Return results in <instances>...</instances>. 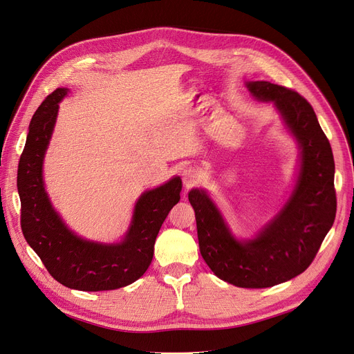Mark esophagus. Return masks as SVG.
I'll return each mask as SVG.
<instances>
[{"instance_id": "1", "label": "esophagus", "mask_w": 354, "mask_h": 354, "mask_svg": "<svg viewBox=\"0 0 354 354\" xmlns=\"http://www.w3.org/2000/svg\"><path fill=\"white\" fill-rule=\"evenodd\" d=\"M182 180H183V185L189 189V187L195 186L199 182V175L196 174V171L186 168L182 171Z\"/></svg>"}]
</instances>
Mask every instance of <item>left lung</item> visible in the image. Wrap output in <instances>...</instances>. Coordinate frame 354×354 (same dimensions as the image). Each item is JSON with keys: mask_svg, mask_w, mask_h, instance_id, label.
I'll list each match as a JSON object with an SVG mask.
<instances>
[{"mask_svg": "<svg viewBox=\"0 0 354 354\" xmlns=\"http://www.w3.org/2000/svg\"><path fill=\"white\" fill-rule=\"evenodd\" d=\"M259 101H273L300 147L292 196L256 238H233L221 212L202 189L189 192L201 254L219 279L238 288H270L310 266L336 218L335 159L312 105L300 93L268 81L246 82Z\"/></svg>", "mask_w": 354, "mask_h": 354, "instance_id": "1", "label": "left lung"}]
</instances>
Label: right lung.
<instances>
[{"label":"right lung","mask_w":354,"mask_h":354,"mask_svg":"<svg viewBox=\"0 0 354 354\" xmlns=\"http://www.w3.org/2000/svg\"><path fill=\"white\" fill-rule=\"evenodd\" d=\"M66 88H57L34 113L17 174L24 238L61 285L84 292L113 290L133 283L149 268L159 229L179 202L182 180L174 178L147 191L135 205L121 243L104 245L78 238L53 207L42 180V160Z\"/></svg>","instance_id":"obj_1"}]
</instances>
